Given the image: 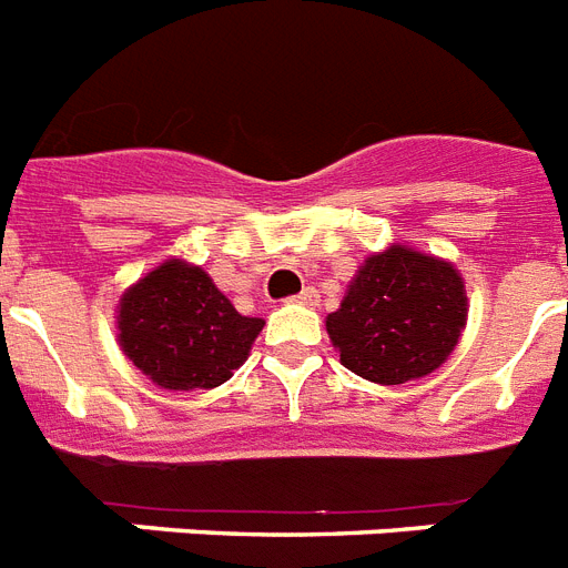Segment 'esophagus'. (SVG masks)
<instances>
[{
  "label": "esophagus",
  "mask_w": 568,
  "mask_h": 568,
  "mask_svg": "<svg viewBox=\"0 0 568 568\" xmlns=\"http://www.w3.org/2000/svg\"><path fill=\"white\" fill-rule=\"evenodd\" d=\"M293 302H298V305L313 307V305H316V302H320V293H316V290H313V287H305V290H302V293H298V296H293Z\"/></svg>",
  "instance_id": "1"
}]
</instances>
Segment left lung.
Returning <instances> with one entry per match:
<instances>
[{
    "mask_svg": "<svg viewBox=\"0 0 568 568\" xmlns=\"http://www.w3.org/2000/svg\"><path fill=\"white\" fill-rule=\"evenodd\" d=\"M466 313L460 272L396 243L363 261L325 328L346 369L389 387L439 369L466 328Z\"/></svg>",
    "mask_w": 568,
    "mask_h": 568,
    "instance_id": "obj_1",
    "label": "left lung"
}]
</instances>
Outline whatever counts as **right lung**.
<instances>
[{
	"label": "right lung",
	"instance_id": "add662e5",
	"mask_svg": "<svg viewBox=\"0 0 568 568\" xmlns=\"http://www.w3.org/2000/svg\"><path fill=\"white\" fill-rule=\"evenodd\" d=\"M261 328L263 320L237 313L202 266L181 257L146 272L116 307L120 348L163 389L225 384Z\"/></svg>",
	"mask_w": 568,
	"mask_h": 568
}]
</instances>
